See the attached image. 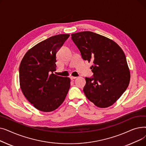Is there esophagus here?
<instances>
[{
    "mask_svg": "<svg viewBox=\"0 0 146 146\" xmlns=\"http://www.w3.org/2000/svg\"><path fill=\"white\" fill-rule=\"evenodd\" d=\"M76 78H77V77H74V76H71V77H70V79L72 80H74V79H75Z\"/></svg>",
    "mask_w": 146,
    "mask_h": 146,
    "instance_id": "1",
    "label": "esophagus"
}]
</instances>
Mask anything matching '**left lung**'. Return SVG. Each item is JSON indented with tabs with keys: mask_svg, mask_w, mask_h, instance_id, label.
Returning <instances> with one entry per match:
<instances>
[{
	"mask_svg": "<svg viewBox=\"0 0 146 146\" xmlns=\"http://www.w3.org/2000/svg\"><path fill=\"white\" fill-rule=\"evenodd\" d=\"M82 58L89 63L94 73L85 78L83 92L89 100L99 108L112 105L128 86L130 72L125 55L113 41L90 31L72 34Z\"/></svg>",
	"mask_w": 146,
	"mask_h": 146,
	"instance_id": "8db88e82",
	"label": "left lung"
}]
</instances>
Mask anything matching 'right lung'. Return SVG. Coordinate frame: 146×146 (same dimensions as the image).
<instances>
[{
	"mask_svg": "<svg viewBox=\"0 0 146 146\" xmlns=\"http://www.w3.org/2000/svg\"><path fill=\"white\" fill-rule=\"evenodd\" d=\"M69 34L52 36L29 49L19 66V83L27 100L42 112L54 111L64 102L70 79L53 72L56 70V54Z\"/></svg>",
	"mask_w": 146,
	"mask_h": 146,
	"instance_id": "right-lung-1",
	"label": "right lung"
}]
</instances>
